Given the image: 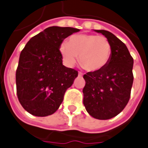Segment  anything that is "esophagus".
<instances>
[{
  "mask_svg": "<svg viewBox=\"0 0 148 148\" xmlns=\"http://www.w3.org/2000/svg\"><path fill=\"white\" fill-rule=\"evenodd\" d=\"M82 75H83V74L81 72H79V76H82Z\"/></svg>",
  "mask_w": 148,
  "mask_h": 148,
  "instance_id": "obj_1",
  "label": "esophagus"
}]
</instances>
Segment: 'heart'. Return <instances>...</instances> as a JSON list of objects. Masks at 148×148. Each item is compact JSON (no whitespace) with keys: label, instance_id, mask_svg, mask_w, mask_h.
Segmentation results:
<instances>
[{"label":"heart","instance_id":"heart-1","mask_svg":"<svg viewBox=\"0 0 148 148\" xmlns=\"http://www.w3.org/2000/svg\"><path fill=\"white\" fill-rule=\"evenodd\" d=\"M60 52L65 64L73 66L79 60L88 71H98L106 66L112 54V45L104 36L93 34H76L69 39L68 43L62 42Z\"/></svg>","mask_w":148,"mask_h":148}]
</instances>
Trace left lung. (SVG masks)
Instances as JSON below:
<instances>
[{"label":"left lung","instance_id":"8db88e82","mask_svg":"<svg viewBox=\"0 0 148 148\" xmlns=\"http://www.w3.org/2000/svg\"><path fill=\"white\" fill-rule=\"evenodd\" d=\"M107 37L112 45L109 62L100 70L83 75V104L95 119L107 120L116 116L127 106L134 80V60L127 47L111 32L96 29Z\"/></svg>","mask_w":148,"mask_h":148}]
</instances>
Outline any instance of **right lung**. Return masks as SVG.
I'll return each instance as SVG.
<instances>
[{"instance_id":"add662e5","label":"right lung","mask_w":148,"mask_h":148,"mask_svg":"<svg viewBox=\"0 0 148 148\" xmlns=\"http://www.w3.org/2000/svg\"><path fill=\"white\" fill-rule=\"evenodd\" d=\"M79 31L73 27H49L33 36L21 51L16 71V95L29 114L50 115L63 101L78 72L62 65L60 46Z\"/></svg>"}]
</instances>
